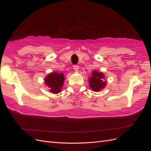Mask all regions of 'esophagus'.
<instances>
[{
	"mask_svg": "<svg viewBox=\"0 0 151 151\" xmlns=\"http://www.w3.org/2000/svg\"><path fill=\"white\" fill-rule=\"evenodd\" d=\"M73 69L76 72H77V71H78V70H79V67L77 65H75L73 66Z\"/></svg>",
	"mask_w": 151,
	"mask_h": 151,
	"instance_id": "obj_1",
	"label": "esophagus"
}]
</instances>
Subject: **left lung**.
I'll list each match as a JSON object with an SVG mask.
<instances>
[{"label":"left lung","instance_id":"1","mask_svg":"<svg viewBox=\"0 0 151 151\" xmlns=\"http://www.w3.org/2000/svg\"><path fill=\"white\" fill-rule=\"evenodd\" d=\"M104 75L102 73H99L95 70L92 73V76L89 78V86L95 91H99L104 88L106 82L104 81Z\"/></svg>","mask_w":151,"mask_h":151}]
</instances>
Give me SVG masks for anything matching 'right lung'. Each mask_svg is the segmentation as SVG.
<instances>
[{"label":"right lung","instance_id":"right-lung-1","mask_svg":"<svg viewBox=\"0 0 151 151\" xmlns=\"http://www.w3.org/2000/svg\"><path fill=\"white\" fill-rule=\"evenodd\" d=\"M64 76L63 73H52L49 74L45 78V84L49 88L50 91L54 93H58L61 91V89L63 84Z\"/></svg>","mask_w":151,"mask_h":151}]
</instances>
